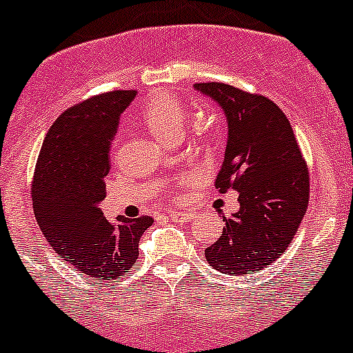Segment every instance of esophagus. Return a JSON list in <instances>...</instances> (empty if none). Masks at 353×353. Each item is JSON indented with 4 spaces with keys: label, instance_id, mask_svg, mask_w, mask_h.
Here are the masks:
<instances>
[{
    "label": "esophagus",
    "instance_id": "34e87169",
    "mask_svg": "<svg viewBox=\"0 0 353 353\" xmlns=\"http://www.w3.org/2000/svg\"><path fill=\"white\" fill-rule=\"evenodd\" d=\"M166 219H171V221H189L192 219L194 213L192 212H166L164 213Z\"/></svg>",
    "mask_w": 353,
    "mask_h": 353
}]
</instances>
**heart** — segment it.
I'll return each instance as SVG.
<instances>
[{
	"label": "heart",
	"instance_id": "obj_1",
	"mask_svg": "<svg viewBox=\"0 0 353 353\" xmlns=\"http://www.w3.org/2000/svg\"><path fill=\"white\" fill-rule=\"evenodd\" d=\"M141 121L157 140L174 143L182 137L185 124V108L179 98L171 94H157L141 108Z\"/></svg>",
	"mask_w": 353,
	"mask_h": 353
}]
</instances>
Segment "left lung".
Here are the masks:
<instances>
[{"instance_id":"obj_1","label":"left lung","mask_w":353,"mask_h":353,"mask_svg":"<svg viewBox=\"0 0 353 353\" xmlns=\"http://www.w3.org/2000/svg\"><path fill=\"white\" fill-rule=\"evenodd\" d=\"M228 119L219 192H240V210L224 216L222 236L205 250L224 274H252L274 263L308 208L310 174L285 113L271 99L221 82L196 83Z\"/></svg>"}]
</instances>
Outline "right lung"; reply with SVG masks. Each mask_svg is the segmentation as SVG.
I'll return each mask as SVG.
<instances>
[{
  "label": "right lung",
  "instance_id": "right-lung-1",
  "mask_svg": "<svg viewBox=\"0 0 353 353\" xmlns=\"http://www.w3.org/2000/svg\"><path fill=\"white\" fill-rule=\"evenodd\" d=\"M134 96L137 90H112L64 110L45 137L31 185L34 216L50 247L105 285L129 273L154 222L148 215L110 222L99 208L110 143Z\"/></svg>",
  "mask_w": 353,
  "mask_h": 353
}]
</instances>
